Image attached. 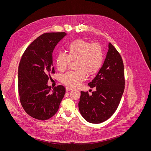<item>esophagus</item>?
<instances>
[{
    "instance_id": "1",
    "label": "esophagus",
    "mask_w": 151,
    "mask_h": 151,
    "mask_svg": "<svg viewBox=\"0 0 151 151\" xmlns=\"http://www.w3.org/2000/svg\"><path fill=\"white\" fill-rule=\"evenodd\" d=\"M66 91H70V90H72V88H70V87H66Z\"/></svg>"
}]
</instances>
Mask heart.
Wrapping results in <instances>:
<instances>
[{
    "instance_id": "1",
    "label": "heart",
    "mask_w": 151,
    "mask_h": 151,
    "mask_svg": "<svg viewBox=\"0 0 151 151\" xmlns=\"http://www.w3.org/2000/svg\"><path fill=\"white\" fill-rule=\"evenodd\" d=\"M67 54L59 52L55 57V65L60 72L67 68L70 61H75L73 71H69L61 76V82L69 87L80 84L87 74L94 75L101 68L104 59L102 47L97 44L82 39L70 42L66 46Z\"/></svg>"
}]
</instances>
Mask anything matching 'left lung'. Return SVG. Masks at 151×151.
<instances>
[{
  "label": "left lung",
  "mask_w": 151,
  "mask_h": 151,
  "mask_svg": "<svg viewBox=\"0 0 151 151\" xmlns=\"http://www.w3.org/2000/svg\"><path fill=\"white\" fill-rule=\"evenodd\" d=\"M103 65L94 79L88 83L96 89L90 96L81 91L78 103L81 114L93 124H100L108 119L116 111L125 88L124 63L116 48L109 44Z\"/></svg>",
  "instance_id": "1"
}]
</instances>
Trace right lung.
<instances>
[{
    "label": "right lung",
    "mask_w": 151,
    "mask_h": 151,
    "mask_svg": "<svg viewBox=\"0 0 151 151\" xmlns=\"http://www.w3.org/2000/svg\"><path fill=\"white\" fill-rule=\"evenodd\" d=\"M65 32L46 33L26 48L18 66V87L21 106L30 116L41 121L53 116L66 93L63 85L51 88L47 83L55 73L52 52Z\"/></svg>",
    "instance_id": "right-lung-1"
}]
</instances>
